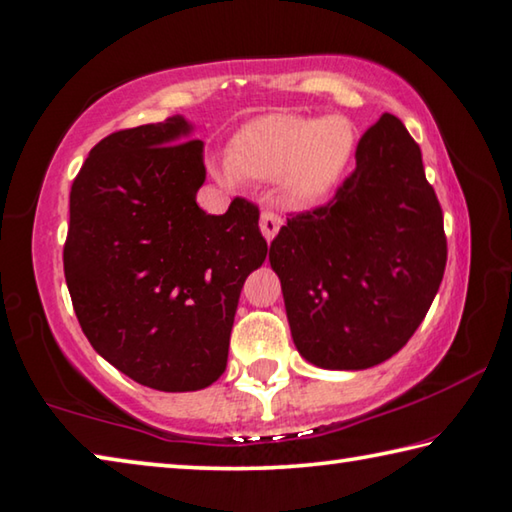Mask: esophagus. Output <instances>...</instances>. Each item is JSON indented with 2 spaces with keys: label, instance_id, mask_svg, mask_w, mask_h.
<instances>
[{
  "label": "esophagus",
  "instance_id": "34e87169",
  "mask_svg": "<svg viewBox=\"0 0 512 512\" xmlns=\"http://www.w3.org/2000/svg\"><path fill=\"white\" fill-rule=\"evenodd\" d=\"M281 224H283V220H281L279 215L272 213V211H263V215H261V231H263V236H265L267 242L274 240V236L281 229Z\"/></svg>",
  "mask_w": 512,
  "mask_h": 512
}]
</instances>
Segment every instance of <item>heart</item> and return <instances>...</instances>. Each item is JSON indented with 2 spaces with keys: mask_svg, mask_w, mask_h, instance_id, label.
Returning a JSON list of instances; mask_svg holds the SVG:
<instances>
[{
  "mask_svg": "<svg viewBox=\"0 0 512 512\" xmlns=\"http://www.w3.org/2000/svg\"><path fill=\"white\" fill-rule=\"evenodd\" d=\"M356 149V131L342 115L274 113L249 122L233 152L215 158V174L236 188L242 179H281V195L295 208L320 204L345 174Z\"/></svg>",
  "mask_w": 512,
  "mask_h": 512,
  "instance_id": "obj_1",
  "label": "heart"
}]
</instances>
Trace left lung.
<instances>
[{"label": "left lung", "mask_w": 512, "mask_h": 512, "mask_svg": "<svg viewBox=\"0 0 512 512\" xmlns=\"http://www.w3.org/2000/svg\"><path fill=\"white\" fill-rule=\"evenodd\" d=\"M292 340L324 370L395 356L429 313L447 265L442 208L420 145L383 113L326 206L292 215L270 245Z\"/></svg>", "instance_id": "8db88e82"}]
</instances>
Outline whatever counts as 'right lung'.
<instances>
[{
    "mask_svg": "<svg viewBox=\"0 0 512 512\" xmlns=\"http://www.w3.org/2000/svg\"><path fill=\"white\" fill-rule=\"evenodd\" d=\"M183 115L115 131L72 183L63 249L92 349L140 385L192 392L220 379L242 283L263 265L258 206H197L204 142Z\"/></svg>",
    "mask_w": 512,
    "mask_h": 512,
    "instance_id": "add662e5",
    "label": "right lung"
}]
</instances>
